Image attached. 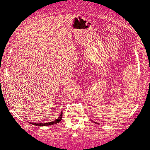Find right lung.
<instances>
[{
	"label": "right lung",
	"mask_w": 150,
	"mask_h": 150,
	"mask_svg": "<svg viewBox=\"0 0 150 150\" xmlns=\"http://www.w3.org/2000/svg\"><path fill=\"white\" fill-rule=\"evenodd\" d=\"M62 114H61L60 116H59V117H58V118L56 119V120H54V121H52V122H46V123H33V122H30V124L33 125H36V126L53 125H55V124H57V123H59V122L62 120Z\"/></svg>",
	"instance_id": "right-lung-1"
}]
</instances>
